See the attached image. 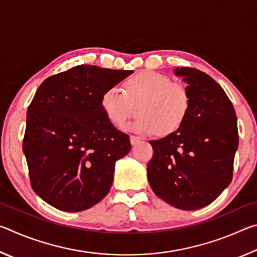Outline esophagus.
<instances>
[{"label": "esophagus", "instance_id": "esophagus-1", "mask_svg": "<svg viewBox=\"0 0 257 257\" xmlns=\"http://www.w3.org/2000/svg\"><path fill=\"white\" fill-rule=\"evenodd\" d=\"M130 142H132V145H138L142 142V138L137 136H130Z\"/></svg>", "mask_w": 257, "mask_h": 257}]
</instances>
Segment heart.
<instances>
[{"label":"heart","instance_id":"heart-1","mask_svg":"<svg viewBox=\"0 0 257 257\" xmlns=\"http://www.w3.org/2000/svg\"><path fill=\"white\" fill-rule=\"evenodd\" d=\"M101 107L108 122L122 128L136 115L130 129L151 135L177 132L188 115L190 95L185 85L172 81L162 73L138 72L123 84V93L111 87L103 93Z\"/></svg>","mask_w":257,"mask_h":257}]
</instances>
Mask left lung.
Wrapping results in <instances>:
<instances>
[{
	"label": "left lung",
	"mask_w": 257,
	"mask_h": 257,
	"mask_svg": "<svg viewBox=\"0 0 257 257\" xmlns=\"http://www.w3.org/2000/svg\"><path fill=\"white\" fill-rule=\"evenodd\" d=\"M190 95L184 124L151 141L153 158L147 179L156 196L181 210L211 204L232 179L238 149L237 116L227 94L212 77L194 68H177Z\"/></svg>",
	"instance_id": "1"
}]
</instances>
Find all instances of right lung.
I'll list each match as a JSON object with an SVG mask.
<instances>
[{
  "label": "right lung",
  "instance_id": "1",
  "mask_svg": "<svg viewBox=\"0 0 257 257\" xmlns=\"http://www.w3.org/2000/svg\"><path fill=\"white\" fill-rule=\"evenodd\" d=\"M132 73L81 64L38 87L27 110L23 150L30 185L43 201L80 212L106 196L115 162L132 144L108 122L101 97Z\"/></svg>",
  "mask_w": 257,
  "mask_h": 257
}]
</instances>
